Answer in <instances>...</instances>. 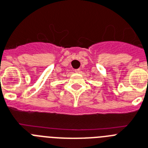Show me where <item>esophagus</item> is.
Returning a JSON list of instances; mask_svg holds the SVG:
<instances>
[{"instance_id":"obj_1","label":"esophagus","mask_w":148,"mask_h":148,"mask_svg":"<svg viewBox=\"0 0 148 148\" xmlns=\"http://www.w3.org/2000/svg\"><path fill=\"white\" fill-rule=\"evenodd\" d=\"M75 73H80V69H75Z\"/></svg>"}]
</instances>
